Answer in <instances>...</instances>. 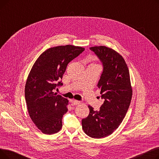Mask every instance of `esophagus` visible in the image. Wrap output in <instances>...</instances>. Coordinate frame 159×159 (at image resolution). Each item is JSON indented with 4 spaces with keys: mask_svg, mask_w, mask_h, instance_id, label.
Instances as JSON below:
<instances>
[{
    "mask_svg": "<svg viewBox=\"0 0 159 159\" xmlns=\"http://www.w3.org/2000/svg\"><path fill=\"white\" fill-rule=\"evenodd\" d=\"M71 103H72L73 105H77V104H79L80 103V101H77V100H72V101H71Z\"/></svg>",
    "mask_w": 159,
    "mask_h": 159,
    "instance_id": "1",
    "label": "esophagus"
}]
</instances>
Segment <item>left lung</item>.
<instances>
[{"mask_svg": "<svg viewBox=\"0 0 159 159\" xmlns=\"http://www.w3.org/2000/svg\"><path fill=\"white\" fill-rule=\"evenodd\" d=\"M89 49L102 64L97 86L104 102L98 111L88 106L89 113L82 120V126L89 137L101 139L111 135L122 122L131 102L132 88L128 66L119 53L103 46Z\"/></svg>", "mask_w": 159, "mask_h": 159, "instance_id": "1", "label": "left lung"}]
</instances>
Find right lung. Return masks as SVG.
I'll use <instances>...</instances> for the list:
<instances>
[{
	"instance_id": "obj_1",
	"label": "right lung",
	"mask_w": 159,
	"mask_h": 159,
	"mask_svg": "<svg viewBox=\"0 0 159 159\" xmlns=\"http://www.w3.org/2000/svg\"><path fill=\"white\" fill-rule=\"evenodd\" d=\"M72 45L49 48L33 64L25 86V98L30 118L44 134L52 135L62 126L68 101L53 90L63 85L61 80L67 66L84 51Z\"/></svg>"
}]
</instances>
